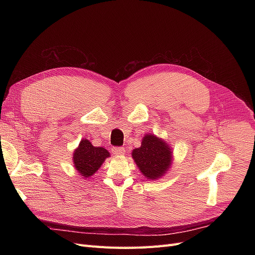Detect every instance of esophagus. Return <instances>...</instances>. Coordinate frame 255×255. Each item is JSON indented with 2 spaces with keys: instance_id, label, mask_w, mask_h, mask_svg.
<instances>
[{
  "instance_id": "34e87169",
  "label": "esophagus",
  "mask_w": 255,
  "mask_h": 255,
  "mask_svg": "<svg viewBox=\"0 0 255 255\" xmlns=\"http://www.w3.org/2000/svg\"><path fill=\"white\" fill-rule=\"evenodd\" d=\"M112 152L116 155H121V154L125 153V148H122V146H113Z\"/></svg>"
}]
</instances>
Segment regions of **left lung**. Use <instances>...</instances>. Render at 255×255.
<instances>
[{"label":"left lung","mask_w":255,"mask_h":255,"mask_svg":"<svg viewBox=\"0 0 255 255\" xmlns=\"http://www.w3.org/2000/svg\"><path fill=\"white\" fill-rule=\"evenodd\" d=\"M171 154L168 143L154 135H145L141 146L135 149L132 155L146 179L155 180L163 175L170 166Z\"/></svg>","instance_id":"8db88e82"}]
</instances>
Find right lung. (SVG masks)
<instances>
[{"instance_id": "obj_1", "label": "right lung", "mask_w": 255, "mask_h": 255, "mask_svg": "<svg viewBox=\"0 0 255 255\" xmlns=\"http://www.w3.org/2000/svg\"><path fill=\"white\" fill-rule=\"evenodd\" d=\"M110 153L102 146H94L89 140L81 141L79 148L73 154V163L82 176L89 177L101 167Z\"/></svg>"}]
</instances>
